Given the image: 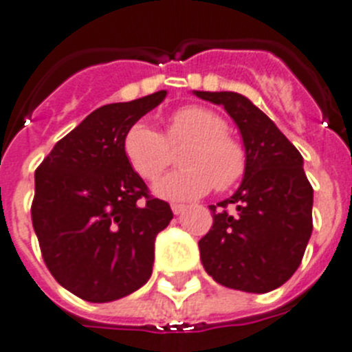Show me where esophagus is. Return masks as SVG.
<instances>
[{"label":"esophagus","instance_id":"1","mask_svg":"<svg viewBox=\"0 0 352 352\" xmlns=\"http://www.w3.org/2000/svg\"><path fill=\"white\" fill-rule=\"evenodd\" d=\"M171 211H173V214H181L186 211V206L184 204H171Z\"/></svg>","mask_w":352,"mask_h":352}]
</instances>
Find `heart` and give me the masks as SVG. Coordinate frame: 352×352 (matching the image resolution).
<instances>
[{
    "label": "heart",
    "mask_w": 352,
    "mask_h": 352,
    "mask_svg": "<svg viewBox=\"0 0 352 352\" xmlns=\"http://www.w3.org/2000/svg\"><path fill=\"white\" fill-rule=\"evenodd\" d=\"M170 146L186 144L179 155L181 170L161 177L153 193L168 200L199 199L214 188L229 190L243 177L245 150L227 134L226 120L211 109L190 105L170 118L166 138L138 121L126 131L123 153L132 170L144 181H153L170 162Z\"/></svg>",
    "instance_id": "b5f03b06"
}]
</instances>
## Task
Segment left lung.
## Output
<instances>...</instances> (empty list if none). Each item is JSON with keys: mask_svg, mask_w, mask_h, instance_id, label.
I'll use <instances>...</instances> for the list:
<instances>
[{"mask_svg": "<svg viewBox=\"0 0 352 352\" xmlns=\"http://www.w3.org/2000/svg\"><path fill=\"white\" fill-rule=\"evenodd\" d=\"M193 94L226 109L240 131L247 157L240 188L209 206L212 227L199 241L204 268L232 290H276L299 268L313 231V188L302 155L243 94Z\"/></svg>", "mask_w": 352, "mask_h": 352, "instance_id": "8db88e82", "label": "left lung"}]
</instances>
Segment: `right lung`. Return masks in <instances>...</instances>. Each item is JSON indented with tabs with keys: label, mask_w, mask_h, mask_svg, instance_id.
<instances>
[{
	"label": "right lung",
	"mask_w": 352,
	"mask_h": 352,
	"mask_svg": "<svg viewBox=\"0 0 352 352\" xmlns=\"http://www.w3.org/2000/svg\"><path fill=\"white\" fill-rule=\"evenodd\" d=\"M166 91L96 109L35 171L32 223L52 276L89 302L140 290L152 276L155 236L173 218L126 161L123 140Z\"/></svg>",
	"instance_id": "1"
}]
</instances>
